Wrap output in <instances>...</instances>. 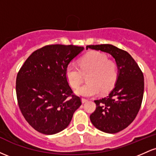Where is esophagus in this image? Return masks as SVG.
Segmentation results:
<instances>
[{"mask_svg":"<svg viewBox=\"0 0 156 156\" xmlns=\"http://www.w3.org/2000/svg\"><path fill=\"white\" fill-rule=\"evenodd\" d=\"M81 101H82V103H86V102H87V101H88V100H87V99H86V98H82V100H81Z\"/></svg>","mask_w":156,"mask_h":156,"instance_id":"1","label":"esophagus"}]
</instances>
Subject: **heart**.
I'll return each mask as SVG.
<instances>
[{
	"label": "heart",
	"mask_w": 156,
	"mask_h": 156,
	"mask_svg": "<svg viewBox=\"0 0 156 156\" xmlns=\"http://www.w3.org/2000/svg\"><path fill=\"white\" fill-rule=\"evenodd\" d=\"M87 81L76 93L83 97H92L109 92L115 85L118 77L117 65L109 60L106 55L99 51H92L82 57L79 67L69 64L66 69V78L73 89H78L83 81V75H87Z\"/></svg>",
	"instance_id": "obj_1"
}]
</instances>
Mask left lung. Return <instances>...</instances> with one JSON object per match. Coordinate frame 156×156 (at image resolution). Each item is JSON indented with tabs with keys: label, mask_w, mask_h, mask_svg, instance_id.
Masks as SVG:
<instances>
[{
	"label": "left lung",
	"mask_w": 156,
	"mask_h": 156,
	"mask_svg": "<svg viewBox=\"0 0 156 156\" xmlns=\"http://www.w3.org/2000/svg\"><path fill=\"white\" fill-rule=\"evenodd\" d=\"M88 48L109 53L117 63L115 87L108 96L94 101L96 109L90 120L101 131L118 133L134 120L141 108L144 88L143 73L128 52L112 44L87 45Z\"/></svg>",
	"instance_id": "left-lung-1"
}]
</instances>
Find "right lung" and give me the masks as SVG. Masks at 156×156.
<instances>
[{"label": "right lung", "instance_id": "right-lung-1", "mask_svg": "<svg viewBox=\"0 0 156 156\" xmlns=\"http://www.w3.org/2000/svg\"><path fill=\"white\" fill-rule=\"evenodd\" d=\"M83 47L49 44L31 53L20 69L16 94L20 112L34 129L52 135L69 125L81 105L66 78L69 62Z\"/></svg>", "mask_w": 156, "mask_h": 156}]
</instances>
